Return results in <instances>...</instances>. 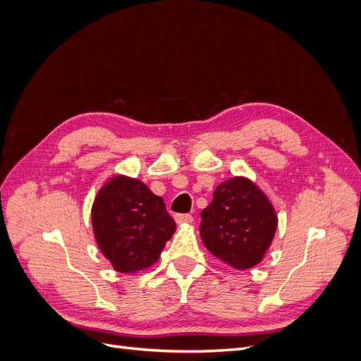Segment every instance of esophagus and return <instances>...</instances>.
I'll return each mask as SVG.
<instances>
[{
    "mask_svg": "<svg viewBox=\"0 0 361 361\" xmlns=\"http://www.w3.org/2000/svg\"><path fill=\"white\" fill-rule=\"evenodd\" d=\"M174 220H176L178 224H188L192 223V216L190 214H178L174 215Z\"/></svg>",
    "mask_w": 361,
    "mask_h": 361,
    "instance_id": "34e87169",
    "label": "esophagus"
}]
</instances>
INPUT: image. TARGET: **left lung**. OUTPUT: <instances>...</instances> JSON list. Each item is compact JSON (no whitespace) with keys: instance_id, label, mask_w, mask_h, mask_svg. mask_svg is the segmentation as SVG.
I'll list each match as a JSON object with an SVG mask.
<instances>
[{"instance_id":"left-lung-1","label":"left lung","mask_w":361,"mask_h":361,"mask_svg":"<svg viewBox=\"0 0 361 361\" xmlns=\"http://www.w3.org/2000/svg\"><path fill=\"white\" fill-rule=\"evenodd\" d=\"M200 215L204 247L236 269L253 268L262 262L279 223L264 191L239 176L218 185L212 202Z\"/></svg>"}]
</instances>
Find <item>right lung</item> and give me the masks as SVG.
<instances>
[{
	"label": "right lung",
	"instance_id": "add662e5",
	"mask_svg": "<svg viewBox=\"0 0 361 361\" xmlns=\"http://www.w3.org/2000/svg\"><path fill=\"white\" fill-rule=\"evenodd\" d=\"M92 224L102 255L125 274L154 265L176 231L159 195L128 176H114L99 190Z\"/></svg>",
	"mask_w": 361,
	"mask_h": 361
}]
</instances>
